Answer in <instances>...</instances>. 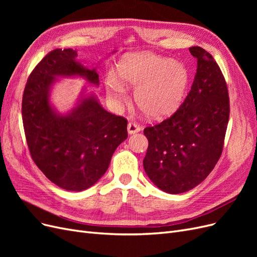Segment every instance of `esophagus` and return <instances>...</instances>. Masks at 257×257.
<instances>
[{"label":"esophagus","mask_w":257,"mask_h":257,"mask_svg":"<svg viewBox=\"0 0 257 257\" xmlns=\"http://www.w3.org/2000/svg\"><path fill=\"white\" fill-rule=\"evenodd\" d=\"M141 128H142L141 125H139V124L136 122H130L127 124L128 134H135V133H137V132L141 131Z\"/></svg>","instance_id":"esophagus-1"}]
</instances>
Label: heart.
Segmentation results:
<instances>
[{
    "instance_id": "obj_1",
    "label": "heart",
    "mask_w": 257,
    "mask_h": 257,
    "mask_svg": "<svg viewBox=\"0 0 257 257\" xmlns=\"http://www.w3.org/2000/svg\"><path fill=\"white\" fill-rule=\"evenodd\" d=\"M121 81L135 89V103L144 114L163 119L174 113L181 105L190 82L184 64L151 52L124 56L116 66ZM108 95L114 99L125 98L122 83L111 78L107 85Z\"/></svg>"
}]
</instances>
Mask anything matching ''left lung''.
<instances>
[{
	"label": "left lung",
	"instance_id": "8db88e82",
	"mask_svg": "<svg viewBox=\"0 0 257 257\" xmlns=\"http://www.w3.org/2000/svg\"><path fill=\"white\" fill-rule=\"evenodd\" d=\"M190 52L197 72L184 102L169 118L147 126L145 172L159 189L180 194L211 173L223 151L229 119L226 81L213 57L198 46Z\"/></svg>",
	"mask_w": 257,
	"mask_h": 257
}]
</instances>
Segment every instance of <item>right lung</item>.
I'll list each match as a JSON object with an SVG mask.
<instances>
[{
	"label": "right lung",
	"instance_id": "right-lung-1",
	"mask_svg": "<svg viewBox=\"0 0 257 257\" xmlns=\"http://www.w3.org/2000/svg\"><path fill=\"white\" fill-rule=\"evenodd\" d=\"M77 51L54 49L30 74L22 96V122L31 158L51 182L66 191L96 183L113 152L127 138V120L106 111L94 96L85 97L66 115L49 104L56 76L78 75L98 84L96 69L76 61Z\"/></svg>",
	"mask_w": 257,
	"mask_h": 257
}]
</instances>
